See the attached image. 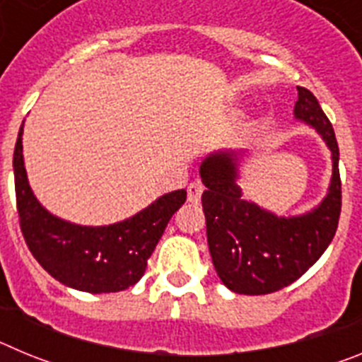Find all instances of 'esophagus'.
<instances>
[{
  "mask_svg": "<svg viewBox=\"0 0 362 362\" xmlns=\"http://www.w3.org/2000/svg\"><path fill=\"white\" fill-rule=\"evenodd\" d=\"M203 190L204 187L201 181H194V183L188 185V201H190V203H199Z\"/></svg>",
  "mask_w": 362,
  "mask_h": 362,
  "instance_id": "34e87169",
  "label": "esophagus"
}]
</instances>
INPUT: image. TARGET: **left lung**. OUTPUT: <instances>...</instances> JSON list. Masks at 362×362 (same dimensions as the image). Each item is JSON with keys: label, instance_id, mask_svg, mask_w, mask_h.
<instances>
[{"label": "left lung", "instance_id": "8db88e82", "mask_svg": "<svg viewBox=\"0 0 362 362\" xmlns=\"http://www.w3.org/2000/svg\"><path fill=\"white\" fill-rule=\"evenodd\" d=\"M297 121L310 124L332 153L330 187L321 203L300 216H276L243 199L239 161L243 152L219 150L203 159L199 175L206 239L217 276L243 296L277 292L299 279L328 248L341 216L339 146L332 123L310 90L297 86Z\"/></svg>", "mask_w": 362, "mask_h": 362}]
</instances>
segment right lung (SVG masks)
<instances>
[{
	"label": "right lung",
	"instance_id": "add662e5",
	"mask_svg": "<svg viewBox=\"0 0 362 362\" xmlns=\"http://www.w3.org/2000/svg\"><path fill=\"white\" fill-rule=\"evenodd\" d=\"M12 165L19 225L28 250L54 279L79 292H121L136 284L170 217L187 201V190H174L114 225H76L50 214L34 196L23 161V124Z\"/></svg>",
	"mask_w": 362,
	"mask_h": 362
}]
</instances>
